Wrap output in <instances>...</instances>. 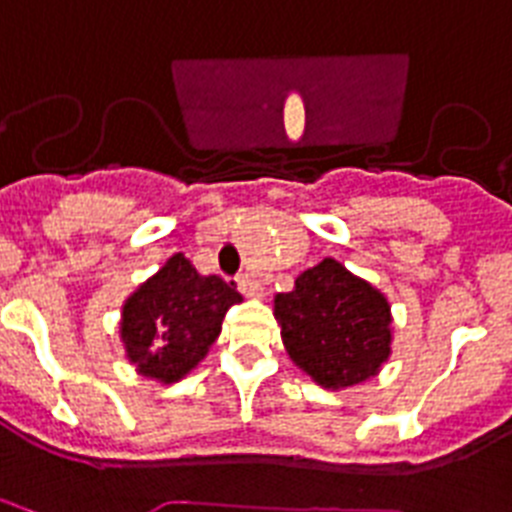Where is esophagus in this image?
<instances>
[{"instance_id": "obj_1", "label": "esophagus", "mask_w": 512, "mask_h": 512, "mask_svg": "<svg viewBox=\"0 0 512 512\" xmlns=\"http://www.w3.org/2000/svg\"><path fill=\"white\" fill-rule=\"evenodd\" d=\"M237 286H239V291L247 296V299H262L260 281H255V278H250V275H242V278H237Z\"/></svg>"}]
</instances>
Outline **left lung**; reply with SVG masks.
<instances>
[{"label":"left lung","instance_id":"left-lung-1","mask_svg":"<svg viewBox=\"0 0 512 512\" xmlns=\"http://www.w3.org/2000/svg\"><path fill=\"white\" fill-rule=\"evenodd\" d=\"M273 304L288 358L322 389L371 381L389 361V299L335 257L304 270L293 291L278 293Z\"/></svg>","mask_w":512,"mask_h":512}]
</instances>
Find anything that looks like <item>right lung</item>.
<instances>
[{
  "label": "right lung",
  "mask_w": 512,
  "mask_h": 512,
  "mask_svg": "<svg viewBox=\"0 0 512 512\" xmlns=\"http://www.w3.org/2000/svg\"><path fill=\"white\" fill-rule=\"evenodd\" d=\"M234 304H242L234 283L201 275L175 252L123 301L118 332L128 363L164 386L185 379L208 355Z\"/></svg>",
  "instance_id": "obj_1"
}]
</instances>
